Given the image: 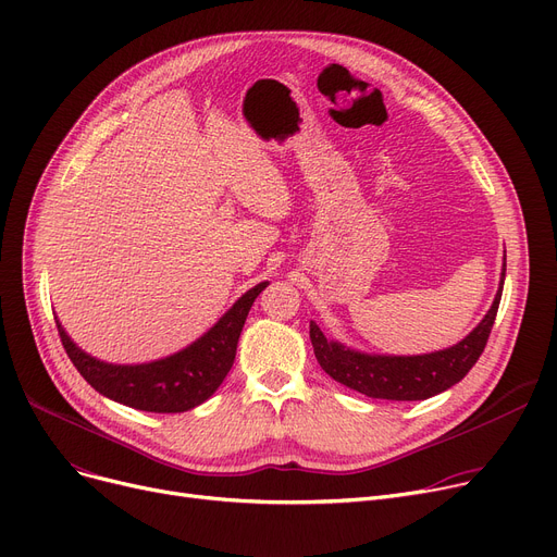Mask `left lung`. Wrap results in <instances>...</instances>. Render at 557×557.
<instances>
[{"label": "left lung", "mask_w": 557, "mask_h": 557, "mask_svg": "<svg viewBox=\"0 0 557 557\" xmlns=\"http://www.w3.org/2000/svg\"><path fill=\"white\" fill-rule=\"evenodd\" d=\"M506 269L502 273V284ZM502 290L481 323L467 334L460 343L437 349L431 355L418 357H386V355H366L349 349L336 341H327L315 323L309 325V336L313 345V355L332 379L338 384L352 388L372 399H395V401H416L429 399L458 384L460 379L472 370V366L483 355L485 343L490 338L496 311H499Z\"/></svg>", "instance_id": "obj_1"}]
</instances>
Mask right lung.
<instances>
[{
    "label": "right lung",
    "mask_w": 557,
    "mask_h": 557,
    "mask_svg": "<svg viewBox=\"0 0 557 557\" xmlns=\"http://www.w3.org/2000/svg\"><path fill=\"white\" fill-rule=\"evenodd\" d=\"M269 282H261L232 305L219 323L198 341L171 357L139 363L116 366L85 355L55 320L63 347L81 376L108 399L149 413H183L210 399L223 384L234 363L237 343L257 296Z\"/></svg>",
    "instance_id": "obj_1"
}]
</instances>
